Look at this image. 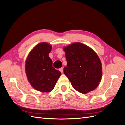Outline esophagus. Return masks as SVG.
Masks as SVG:
<instances>
[{
	"instance_id": "34e87169",
	"label": "esophagus",
	"mask_w": 125,
	"mask_h": 125,
	"mask_svg": "<svg viewBox=\"0 0 125 125\" xmlns=\"http://www.w3.org/2000/svg\"><path fill=\"white\" fill-rule=\"evenodd\" d=\"M60 71L62 73H63V67H62V68H61L60 69Z\"/></svg>"
}]
</instances>
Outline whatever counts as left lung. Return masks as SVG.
Masks as SVG:
<instances>
[{
  "mask_svg": "<svg viewBox=\"0 0 125 125\" xmlns=\"http://www.w3.org/2000/svg\"><path fill=\"white\" fill-rule=\"evenodd\" d=\"M64 51L67 62L64 73L73 87L83 94L94 90L102 76V64L96 53L80 42L64 47Z\"/></svg>",
  "mask_w": 125,
  "mask_h": 125,
  "instance_id": "8db88e82",
  "label": "left lung"
}]
</instances>
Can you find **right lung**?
Masks as SVG:
<instances>
[{"instance_id": "add662e5", "label": "right lung", "mask_w": 125, "mask_h": 125, "mask_svg": "<svg viewBox=\"0 0 125 125\" xmlns=\"http://www.w3.org/2000/svg\"><path fill=\"white\" fill-rule=\"evenodd\" d=\"M52 46L46 42L37 45L29 53L25 69L27 79L32 87L41 92L52 90L61 73L54 68L49 53Z\"/></svg>"}]
</instances>
